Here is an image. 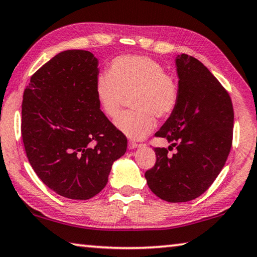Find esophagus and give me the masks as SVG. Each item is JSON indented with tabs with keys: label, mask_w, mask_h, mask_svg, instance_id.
<instances>
[{
	"label": "esophagus",
	"mask_w": 257,
	"mask_h": 257,
	"mask_svg": "<svg viewBox=\"0 0 257 257\" xmlns=\"http://www.w3.org/2000/svg\"><path fill=\"white\" fill-rule=\"evenodd\" d=\"M142 145H140V144H137V142H134V141H130L128 142V148L130 149H136V148H138V147H141Z\"/></svg>",
	"instance_id": "1"
}]
</instances>
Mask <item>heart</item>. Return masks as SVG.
Returning <instances> with one entry per match:
<instances>
[{
  "instance_id": "b5f03b06",
  "label": "heart",
  "mask_w": 257,
  "mask_h": 257,
  "mask_svg": "<svg viewBox=\"0 0 257 257\" xmlns=\"http://www.w3.org/2000/svg\"><path fill=\"white\" fill-rule=\"evenodd\" d=\"M94 90L98 105L106 117L115 118L125 97L133 110L115 120L118 131L133 140L144 139L155 127L156 120L175 112L180 88L177 79L163 65L147 56H118L110 62L108 73H100Z\"/></svg>"
}]
</instances>
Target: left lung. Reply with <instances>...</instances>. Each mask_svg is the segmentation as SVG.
<instances>
[{
  "mask_svg": "<svg viewBox=\"0 0 257 257\" xmlns=\"http://www.w3.org/2000/svg\"><path fill=\"white\" fill-rule=\"evenodd\" d=\"M176 65L179 103L155 133L171 146L155 148L156 163L145 177L160 199L187 202L203 194L222 171L232 147L234 113L227 90L199 60L181 54ZM172 147L175 154L168 153Z\"/></svg>",
  "mask_w": 257,
  "mask_h": 257,
  "instance_id": "left-lung-1",
  "label": "left lung"
}]
</instances>
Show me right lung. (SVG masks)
Wrapping results in <instances>:
<instances>
[{"label":"right lung","instance_id":"add662e5","mask_svg":"<svg viewBox=\"0 0 257 257\" xmlns=\"http://www.w3.org/2000/svg\"><path fill=\"white\" fill-rule=\"evenodd\" d=\"M97 64L90 51H62L31 77L23 95L22 138L30 164L46 186L71 200L100 193L127 148L98 105Z\"/></svg>","mask_w":257,"mask_h":257}]
</instances>
